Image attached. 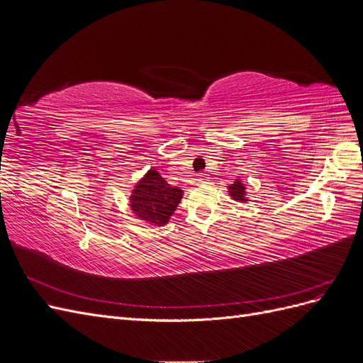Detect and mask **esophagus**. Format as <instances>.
Instances as JSON below:
<instances>
[{
  "mask_svg": "<svg viewBox=\"0 0 363 363\" xmlns=\"http://www.w3.org/2000/svg\"><path fill=\"white\" fill-rule=\"evenodd\" d=\"M196 183H207V177H206V174H200L199 177H196Z\"/></svg>",
  "mask_w": 363,
  "mask_h": 363,
  "instance_id": "1",
  "label": "esophagus"
}]
</instances>
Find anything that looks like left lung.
<instances>
[{
  "mask_svg": "<svg viewBox=\"0 0 363 363\" xmlns=\"http://www.w3.org/2000/svg\"><path fill=\"white\" fill-rule=\"evenodd\" d=\"M228 192H230V196H232L233 200H236V201H248L247 200V194H245V184L240 182V180H236V182H233L232 184L228 186Z\"/></svg>",
  "mask_w": 363,
  "mask_h": 363,
  "instance_id": "1",
  "label": "left lung"
}]
</instances>
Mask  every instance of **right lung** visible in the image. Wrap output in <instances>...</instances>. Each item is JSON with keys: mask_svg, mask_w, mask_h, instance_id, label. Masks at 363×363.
Instances as JSON below:
<instances>
[{"mask_svg": "<svg viewBox=\"0 0 363 363\" xmlns=\"http://www.w3.org/2000/svg\"><path fill=\"white\" fill-rule=\"evenodd\" d=\"M183 191L167 183L156 169H150L130 196L133 213L151 225H164L182 201Z\"/></svg>", "mask_w": 363, "mask_h": 363, "instance_id": "right-lung-1", "label": "right lung"}]
</instances>
